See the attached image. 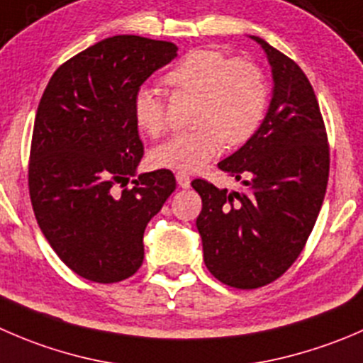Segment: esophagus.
Listing matches in <instances>:
<instances>
[{
  "label": "esophagus",
  "mask_w": 363,
  "mask_h": 363,
  "mask_svg": "<svg viewBox=\"0 0 363 363\" xmlns=\"http://www.w3.org/2000/svg\"><path fill=\"white\" fill-rule=\"evenodd\" d=\"M175 179H177V184L181 186V188H189L191 179H189V175L186 174V172H177V174H175Z\"/></svg>",
  "instance_id": "1"
}]
</instances>
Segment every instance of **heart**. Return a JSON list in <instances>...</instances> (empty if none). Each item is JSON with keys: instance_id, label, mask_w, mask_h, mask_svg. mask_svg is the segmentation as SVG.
<instances>
[{"instance_id": "1", "label": "heart", "mask_w": 363, "mask_h": 363, "mask_svg": "<svg viewBox=\"0 0 363 363\" xmlns=\"http://www.w3.org/2000/svg\"><path fill=\"white\" fill-rule=\"evenodd\" d=\"M175 92L196 94L193 131L179 133L152 150V163L172 170H196L228 147L248 142L267 108V84L255 63L228 58L220 49L184 52L164 74ZM133 118L140 131L157 136L167 125L164 101L142 86L133 97Z\"/></svg>"}]
</instances>
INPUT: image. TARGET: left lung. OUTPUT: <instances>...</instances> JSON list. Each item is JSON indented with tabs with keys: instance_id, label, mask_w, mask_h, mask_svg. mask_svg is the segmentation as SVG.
I'll return each mask as SVG.
<instances>
[{
	"instance_id": "8db88e82",
	"label": "left lung",
	"mask_w": 363,
	"mask_h": 363,
	"mask_svg": "<svg viewBox=\"0 0 363 363\" xmlns=\"http://www.w3.org/2000/svg\"><path fill=\"white\" fill-rule=\"evenodd\" d=\"M269 60L273 97L255 135L218 168L246 186L218 189L206 179L196 218L203 262L235 289H257L282 277L314 228L330 174V145L314 88L294 60L252 37Z\"/></svg>"
}]
</instances>
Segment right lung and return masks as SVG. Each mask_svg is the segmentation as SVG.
<instances>
[{
	"mask_svg": "<svg viewBox=\"0 0 363 363\" xmlns=\"http://www.w3.org/2000/svg\"><path fill=\"white\" fill-rule=\"evenodd\" d=\"M175 56L167 40L104 38L62 63L42 94L28 164L31 206L56 255L83 279L135 275L147 223L177 186L163 168L128 188L143 157L133 97Z\"/></svg>",
	"mask_w": 363,
	"mask_h": 363,
	"instance_id": "right-lung-1",
	"label": "right lung"
}]
</instances>
